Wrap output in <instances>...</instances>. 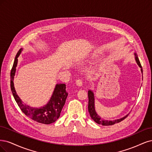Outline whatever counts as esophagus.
<instances>
[{
	"label": "esophagus",
	"instance_id": "esophagus-1",
	"mask_svg": "<svg viewBox=\"0 0 152 152\" xmlns=\"http://www.w3.org/2000/svg\"><path fill=\"white\" fill-rule=\"evenodd\" d=\"M76 84L78 86H81L83 85V81L81 79H78L76 81Z\"/></svg>",
	"mask_w": 152,
	"mask_h": 152
}]
</instances>
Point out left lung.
I'll list each match as a JSON object with an SVG mask.
<instances>
[{
	"label": "left lung",
	"instance_id": "obj_1",
	"mask_svg": "<svg viewBox=\"0 0 152 152\" xmlns=\"http://www.w3.org/2000/svg\"><path fill=\"white\" fill-rule=\"evenodd\" d=\"M135 56V60L138 64V65L139 67L141 68V71L143 73V69H142V67L140 64V62L139 61V58L138 57V56H137L136 53H134ZM88 112L90 113V117H91V119L94 120L96 123L101 124L102 126H110V125H113L115 123H117V122H119L122 121L123 119H124L126 117L128 116V115H127L124 117H122V118L119 119H116L114 121H108V120H105L102 119L101 117L96 114V112L95 109V97H94V94L91 90L88 91Z\"/></svg>",
	"mask_w": 152,
	"mask_h": 152
}]
</instances>
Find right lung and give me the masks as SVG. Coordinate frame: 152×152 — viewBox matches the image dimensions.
I'll list each match as a JSON object with an SVG mask.
<instances>
[{"instance_id": "right-lung-1", "label": "right lung", "mask_w": 152, "mask_h": 152, "mask_svg": "<svg viewBox=\"0 0 152 152\" xmlns=\"http://www.w3.org/2000/svg\"><path fill=\"white\" fill-rule=\"evenodd\" d=\"M22 48L19 49L16 56L11 71V89L13 96L21 111L28 117L39 123L50 124L56 122L60 117L61 110L65 104L68 95L65 84H57L53 91L52 96L48 104L41 108H33L23 104L21 100L18 96L14 86V76L15 75L18 58L20 55Z\"/></svg>"}]
</instances>
